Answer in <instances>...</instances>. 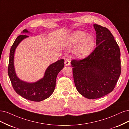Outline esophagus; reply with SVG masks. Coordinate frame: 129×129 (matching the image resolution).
<instances>
[{"label":"esophagus","mask_w":129,"mask_h":129,"mask_svg":"<svg viewBox=\"0 0 129 129\" xmlns=\"http://www.w3.org/2000/svg\"><path fill=\"white\" fill-rule=\"evenodd\" d=\"M65 64L66 66H69L70 64V60L69 59H66L65 61Z\"/></svg>","instance_id":"esophagus-1"}]
</instances>
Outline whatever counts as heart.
<instances>
[{
	"label": "heart",
	"mask_w": 129,
	"mask_h": 129,
	"mask_svg": "<svg viewBox=\"0 0 129 129\" xmlns=\"http://www.w3.org/2000/svg\"><path fill=\"white\" fill-rule=\"evenodd\" d=\"M65 43L69 46L77 45L74 50V55L81 59L88 56L92 52L95 45L94 37L82 31H76L68 36Z\"/></svg>",
	"instance_id": "b5f03b06"
}]
</instances>
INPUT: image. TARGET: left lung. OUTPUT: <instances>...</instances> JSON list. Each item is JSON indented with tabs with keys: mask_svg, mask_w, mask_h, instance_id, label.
Listing matches in <instances>:
<instances>
[{
	"mask_svg": "<svg viewBox=\"0 0 129 129\" xmlns=\"http://www.w3.org/2000/svg\"><path fill=\"white\" fill-rule=\"evenodd\" d=\"M96 47L81 60L71 62L74 84L83 96L95 99L113 91L121 73L119 47L106 27L94 24Z\"/></svg>",
	"mask_w": 129,
	"mask_h": 129,
	"instance_id": "obj_1",
	"label": "left lung"
}]
</instances>
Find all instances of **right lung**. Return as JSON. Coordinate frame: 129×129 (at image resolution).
I'll list each match as a JSON object with an SVG mask.
<instances>
[{
  "instance_id": "add662e5",
  "label": "right lung",
  "mask_w": 129,
  "mask_h": 129,
  "mask_svg": "<svg viewBox=\"0 0 129 129\" xmlns=\"http://www.w3.org/2000/svg\"><path fill=\"white\" fill-rule=\"evenodd\" d=\"M28 32L26 29L23 30V33ZM28 37L26 35L18 36L12 45L8 66V74L16 93L29 100L39 102L48 98L53 93L56 87L57 76L64 67V60L60 59L49 65L45 71L44 77L35 82L29 83L20 80L16 76L14 69V52L21 41Z\"/></svg>"
}]
</instances>
